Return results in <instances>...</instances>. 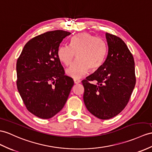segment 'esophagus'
Returning <instances> with one entry per match:
<instances>
[{"instance_id":"1","label":"esophagus","mask_w":152,"mask_h":152,"mask_svg":"<svg viewBox=\"0 0 152 152\" xmlns=\"http://www.w3.org/2000/svg\"><path fill=\"white\" fill-rule=\"evenodd\" d=\"M73 80H74V83H75V84H78V83L81 82V80L80 79H74Z\"/></svg>"}]
</instances>
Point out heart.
<instances>
[{
    "label": "heart",
    "mask_w": 152,
    "mask_h": 152,
    "mask_svg": "<svg viewBox=\"0 0 152 152\" xmlns=\"http://www.w3.org/2000/svg\"><path fill=\"white\" fill-rule=\"evenodd\" d=\"M106 45L101 39L88 33H80L70 39L69 46H60L57 50L59 60L65 66H69L75 58L77 59L66 70V74L73 79H79L88 69L99 68L104 61Z\"/></svg>",
    "instance_id": "heart-1"
}]
</instances>
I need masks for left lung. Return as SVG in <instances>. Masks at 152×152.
I'll use <instances>...</instances> for the list:
<instances>
[{
  "mask_svg": "<svg viewBox=\"0 0 152 152\" xmlns=\"http://www.w3.org/2000/svg\"><path fill=\"white\" fill-rule=\"evenodd\" d=\"M108 53L105 61L82 81L86 108L101 119L117 115L127 105L136 78L135 62L126 44L121 38L106 33ZM95 80L96 85L90 83Z\"/></svg>",
  "mask_w": 152,
  "mask_h": 152,
  "instance_id": "left-lung-1",
  "label": "left lung"
}]
</instances>
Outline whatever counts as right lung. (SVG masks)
<instances>
[{"instance_id": "1", "label": "right lung", "mask_w": 152, "mask_h": 152, "mask_svg": "<svg viewBox=\"0 0 152 152\" xmlns=\"http://www.w3.org/2000/svg\"><path fill=\"white\" fill-rule=\"evenodd\" d=\"M70 34L55 30L35 37L17 59L18 91L29 112L41 119H50L63 108L74 84L57 56L60 44Z\"/></svg>"}]
</instances>
